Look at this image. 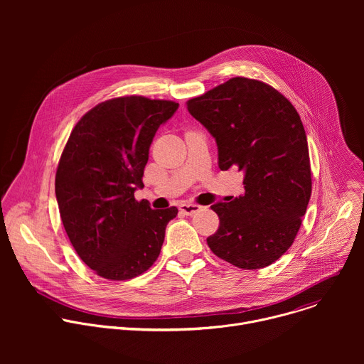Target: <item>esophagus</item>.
<instances>
[{
  "label": "esophagus",
  "mask_w": 364,
  "mask_h": 364,
  "mask_svg": "<svg viewBox=\"0 0 364 364\" xmlns=\"http://www.w3.org/2000/svg\"><path fill=\"white\" fill-rule=\"evenodd\" d=\"M178 209L184 213V215H187V216H193V215H196L201 207L198 205V204H191V203H183V204H180L178 205Z\"/></svg>",
  "instance_id": "34e87169"
}]
</instances>
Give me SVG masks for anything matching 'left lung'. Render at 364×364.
Instances as JSON below:
<instances>
[{
	"label": "left lung",
	"instance_id": "1",
	"mask_svg": "<svg viewBox=\"0 0 364 364\" xmlns=\"http://www.w3.org/2000/svg\"><path fill=\"white\" fill-rule=\"evenodd\" d=\"M218 144L219 168L243 173L245 194L218 201L219 229L207 245L242 269H261L292 245L311 197L306 135L292 103L272 86L246 77L187 102Z\"/></svg>",
	"mask_w": 364,
	"mask_h": 364
}]
</instances>
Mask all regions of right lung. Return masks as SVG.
Returning <instances> with one entry per match:
<instances>
[{
  "label": "right lung",
  "instance_id": "1",
  "mask_svg": "<svg viewBox=\"0 0 364 364\" xmlns=\"http://www.w3.org/2000/svg\"><path fill=\"white\" fill-rule=\"evenodd\" d=\"M177 109L171 100L115 97L86 112L68 139L56 171L59 212L76 253L102 278H135L161 252L178 209L152 210L134 193L155 132Z\"/></svg>",
  "mask_w": 364,
  "mask_h": 364
}]
</instances>
